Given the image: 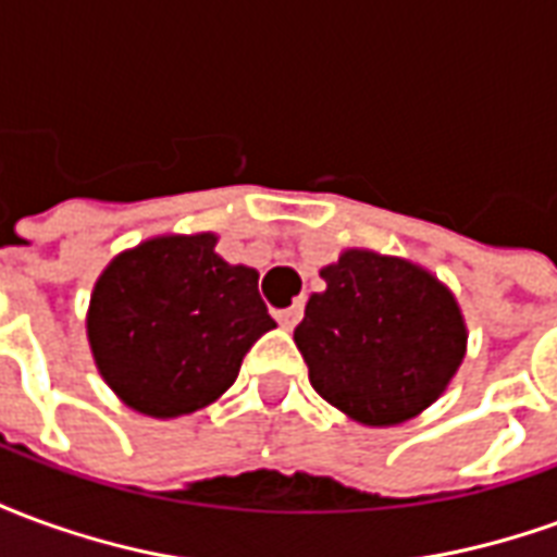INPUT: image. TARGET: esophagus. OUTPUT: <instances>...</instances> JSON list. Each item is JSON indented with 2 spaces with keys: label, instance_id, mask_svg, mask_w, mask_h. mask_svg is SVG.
Listing matches in <instances>:
<instances>
[{
  "label": "esophagus",
  "instance_id": "34e87169",
  "mask_svg": "<svg viewBox=\"0 0 557 557\" xmlns=\"http://www.w3.org/2000/svg\"><path fill=\"white\" fill-rule=\"evenodd\" d=\"M301 315H304V304H292V307H286V310H277V322L286 327V331H292V327L301 322Z\"/></svg>",
  "mask_w": 557,
  "mask_h": 557
}]
</instances>
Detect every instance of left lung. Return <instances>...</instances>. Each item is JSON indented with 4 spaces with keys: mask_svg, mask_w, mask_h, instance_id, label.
<instances>
[{
    "mask_svg": "<svg viewBox=\"0 0 557 557\" xmlns=\"http://www.w3.org/2000/svg\"><path fill=\"white\" fill-rule=\"evenodd\" d=\"M295 346L310 385L367 426L418 418L466 358V319L454 292L426 268L373 250H346L322 271Z\"/></svg>",
    "mask_w": 557,
    "mask_h": 557,
    "instance_id": "8db88e82",
    "label": "left lung"
}]
</instances>
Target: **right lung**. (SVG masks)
Wrapping results in <instances>:
<instances>
[{
    "mask_svg": "<svg viewBox=\"0 0 557 557\" xmlns=\"http://www.w3.org/2000/svg\"><path fill=\"white\" fill-rule=\"evenodd\" d=\"M218 235H158L119 253L95 283L86 315L103 382L148 418L211 406L244 355L277 327L256 268L214 253Z\"/></svg>",
    "mask_w": 557,
    "mask_h": 557,
    "instance_id": "add662e5",
    "label": "right lung"
}]
</instances>
